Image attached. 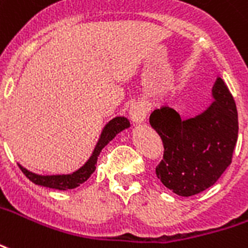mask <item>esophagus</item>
<instances>
[{
    "label": "esophagus",
    "instance_id": "34e87169",
    "mask_svg": "<svg viewBox=\"0 0 248 248\" xmlns=\"http://www.w3.org/2000/svg\"><path fill=\"white\" fill-rule=\"evenodd\" d=\"M148 108L143 101H138L134 102L131 108H130V118L134 124H142L144 122V119L147 117Z\"/></svg>",
    "mask_w": 248,
    "mask_h": 248
}]
</instances>
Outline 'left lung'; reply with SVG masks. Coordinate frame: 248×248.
<instances>
[{
	"mask_svg": "<svg viewBox=\"0 0 248 248\" xmlns=\"http://www.w3.org/2000/svg\"><path fill=\"white\" fill-rule=\"evenodd\" d=\"M214 102L194 118L181 119L168 106L154 110L151 127L161 138L164 154L157 179L184 197L212 186L230 166L238 139L235 101L221 78L213 87Z\"/></svg>",
	"mask_w": 248,
	"mask_h": 248,
	"instance_id": "obj_1",
	"label": "left lung"
}]
</instances>
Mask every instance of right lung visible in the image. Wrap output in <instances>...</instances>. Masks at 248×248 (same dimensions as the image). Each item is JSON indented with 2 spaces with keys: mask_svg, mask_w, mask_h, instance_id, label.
I'll list each match as a JSON object with an SVG mask.
<instances>
[{
  "mask_svg": "<svg viewBox=\"0 0 248 248\" xmlns=\"http://www.w3.org/2000/svg\"><path fill=\"white\" fill-rule=\"evenodd\" d=\"M129 126L130 122L124 117H115V118L111 119L109 124L104 127V130H102L100 139H98V143H97V146L94 148L93 154H92V156L89 157V160L80 170L73 172V173H69V175L42 176L27 170L26 168H23L22 166H19V168H21V170L25 173L27 179L36 185H42V186H47V188H52V189L59 190L73 189V188H76L80 184H82L84 181H87L91 177L92 173L94 172L97 159H98L101 150L105 147L106 144L114 138L117 134L121 133L122 130L127 129Z\"/></svg>",
  "mask_w": 248,
  "mask_h": 248,
  "instance_id": "right-lung-1",
  "label": "right lung"
}]
</instances>
